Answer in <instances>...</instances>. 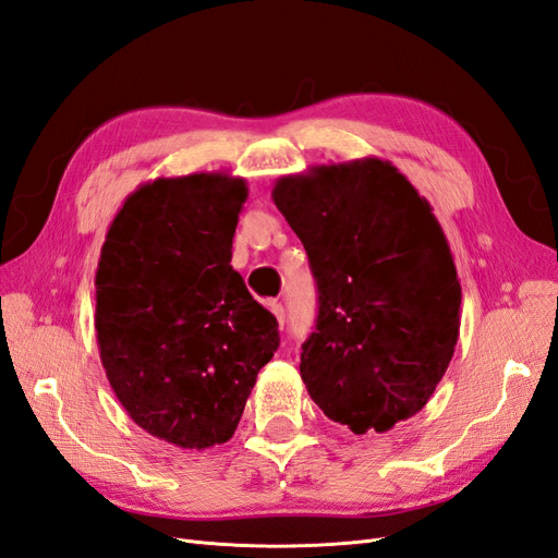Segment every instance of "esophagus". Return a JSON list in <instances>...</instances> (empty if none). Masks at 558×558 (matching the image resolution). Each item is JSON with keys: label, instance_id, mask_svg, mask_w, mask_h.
I'll return each mask as SVG.
<instances>
[{"label": "esophagus", "instance_id": "34e87169", "mask_svg": "<svg viewBox=\"0 0 558 558\" xmlns=\"http://www.w3.org/2000/svg\"><path fill=\"white\" fill-rule=\"evenodd\" d=\"M269 312L275 314L279 328H283V324H286V312H283V305H281V302H269Z\"/></svg>", "mask_w": 558, "mask_h": 558}]
</instances>
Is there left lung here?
<instances>
[{
    "mask_svg": "<svg viewBox=\"0 0 558 558\" xmlns=\"http://www.w3.org/2000/svg\"><path fill=\"white\" fill-rule=\"evenodd\" d=\"M272 199L318 289L302 381L356 435L391 430L424 410L459 342L461 283L442 226L381 158L279 177Z\"/></svg>",
    "mask_w": 558,
    "mask_h": 558,
    "instance_id": "1",
    "label": "left lung"
}]
</instances>
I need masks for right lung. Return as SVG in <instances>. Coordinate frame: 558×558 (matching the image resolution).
Wrapping results in <instances>:
<instances>
[{"label":"right lung","mask_w":558,"mask_h":558,"mask_svg":"<svg viewBox=\"0 0 558 558\" xmlns=\"http://www.w3.org/2000/svg\"><path fill=\"white\" fill-rule=\"evenodd\" d=\"M248 197L226 172L158 177L125 197L95 272L99 359L116 398L148 435L181 449L238 428L279 324L234 272Z\"/></svg>","instance_id":"add662e5"}]
</instances>
